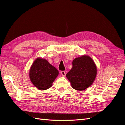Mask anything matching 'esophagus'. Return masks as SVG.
Segmentation results:
<instances>
[{"instance_id":"1","label":"esophagus","mask_w":125,"mask_h":125,"mask_svg":"<svg viewBox=\"0 0 125 125\" xmlns=\"http://www.w3.org/2000/svg\"><path fill=\"white\" fill-rule=\"evenodd\" d=\"M61 74L63 77L65 76V75H66V72L65 71H61Z\"/></svg>"}]
</instances>
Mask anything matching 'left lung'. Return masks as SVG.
Wrapping results in <instances>:
<instances>
[{
	"instance_id": "left-lung-1",
	"label": "left lung",
	"mask_w": 125,
	"mask_h": 125,
	"mask_svg": "<svg viewBox=\"0 0 125 125\" xmlns=\"http://www.w3.org/2000/svg\"><path fill=\"white\" fill-rule=\"evenodd\" d=\"M97 68L89 56H82L73 61V68L66 74L73 88L77 90H85L91 85L96 78Z\"/></svg>"
}]
</instances>
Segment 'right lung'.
I'll use <instances>...</instances> for the list:
<instances>
[{"mask_svg":"<svg viewBox=\"0 0 125 125\" xmlns=\"http://www.w3.org/2000/svg\"><path fill=\"white\" fill-rule=\"evenodd\" d=\"M59 72L46 59L37 58L30 68L29 76L34 85L41 90L50 88Z\"/></svg>","mask_w":125,"mask_h":125,"instance_id":"1","label":"right lung"}]
</instances>
